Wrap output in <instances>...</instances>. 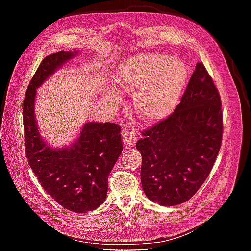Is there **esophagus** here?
Returning a JSON list of instances; mask_svg holds the SVG:
<instances>
[{
  "label": "esophagus",
  "mask_w": 251,
  "mask_h": 251,
  "mask_svg": "<svg viewBox=\"0 0 251 251\" xmlns=\"http://www.w3.org/2000/svg\"><path fill=\"white\" fill-rule=\"evenodd\" d=\"M123 140H124V144L126 148H131L133 147L134 144L137 141V137H136V135L134 133L133 130L128 127H126L123 130Z\"/></svg>",
  "instance_id": "1"
}]
</instances>
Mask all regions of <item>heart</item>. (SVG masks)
Masks as SVG:
<instances>
[{
	"mask_svg": "<svg viewBox=\"0 0 251 251\" xmlns=\"http://www.w3.org/2000/svg\"><path fill=\"white\" fill-rule=\"evenodd\" d=\"M118 75L126 85L139 87L135 95L139 115L147 121H156L169 116L177 107L187 70L179 59L146 53L126 60Z\"/></svg>",
	"mask_w": 251,
	"mask_h": 251,
	"instance_id": "1",
	"label": "heart"
}]
</instances>
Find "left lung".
I'll list each match as a JSON object with an SVG mask.
<instances>
[{
	"instance_id": "obj_1",
	"label": "left lung",
	"mask_w": 251,
	"mask_h": 251,
	"mask_svg": "<svg viewBox=\"0 0 251 251\" xmlns=\"http://www.w3.org/2000/svg\"><path fill=\"white\" fill-rule=\"evenodd\" d=\"M141 134L136 149L144 194L163 206L191 199L208 177L223 136L221 97L203 63L175 111Z\"/></svg>"
}]
</instances>
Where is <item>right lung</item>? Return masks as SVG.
Masks as SVG:
<instances>
[{
    "label": "right lung",
    "instance_id": "obj_1",
    "mask_svg": "<svg viewBox=\"0 0 251 251\" xmlns=\"http://www.w3.org/2000/svg\"><path fill=\"white\" fill-rule=\"evenodd\" d=\"M75 54L59 51L42 60L23 101V124L26 157L42 187L64 208L82 214L104 201L109 175L124 146L120 126L113 123L86 124L70 148L53 150L40 136L34 116L36 89Z\"/></svg>",
    "mask_w": 251,
    "mask_h": 251
}]
</instances>
